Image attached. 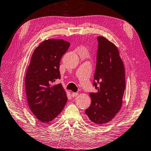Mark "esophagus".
<instances>
[{"label":"esophagus","instance_id":"esophagus-1","mask_svg":"<svg viewBox=\"0 0 151 151\" xmlns=\"http://www.w3.org/2000/svg\"><path fill=\"white\" fill-rule=\"evenodd\" d=\"M78 95V93H75V92L71 93V95H72L73 97H76V96H77Z\"/></svg>","mask_w":151,"mask_h":151}]
</instances>
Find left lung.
Here are the masks:
<instances>
[{"mask_svg":"<svg viewBox=\"0 0 151 151\" xmlns=\"http://www.w3.org/2000/svg\"><path fill=\"white\" fill-rule=\"evenodd\" d=\"M97 41L93 83L97 91L89 93L91 103L85 113L92 122L102 124L110 121L120 110L125 89V75L117 47L104 37H97Z\"/></svg>","mask_w":151,"mask_h":151,"instance_id":"obj_1","label":"left lung"}]
</instances>
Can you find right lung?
<instances>
[{"label":"right lung","instance_id":"obj_1","mask_svg":"<svg viewBox=\"0 0 151 151\" xmlns=\"http://www.w3.org/2000/svg\"><path fill=\"white\" fill-rule=\"evenodd\" d=\"M70 43L62 40L43 41L32 54L25 76V89L28 106L42 123H49L58 115L67 101L61 84L60 63Z\"/></svg>","mask_w":151,"mask_h":151}]
</instances>
